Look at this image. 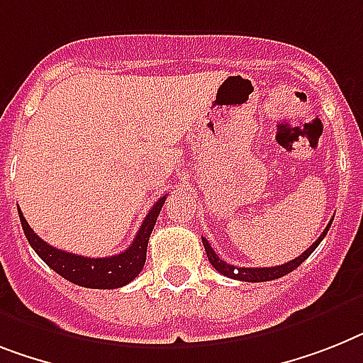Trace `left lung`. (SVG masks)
<instances>
[{"label": "left lung", "instance_id": "left-lung-1", "mask_svg": "<svg viewBox=\"0 0 363 363\" xmlns=\"http://www.w3.org/2000/svg\"><path fill=\"white\" fill-rule=\"evenodd\" d=\"M332 226V220L328 223V226H326L325 230H323V233L319 235V239H317L313 245H311L308 250H304V252L301 254L298 257H295V259H291V262L284 263V265H277V267H235V265H230V263H226L224 259H220V257L215 254V250L211 248V245L208 242V239L202 238V242H203V248H206V254H208V259L209 263L213 265L215 271H218L220 274H224V277L228 278H233V280H242V282H269V280H277V278H282L286 277V274H289L291 271H295L298 265H301L304 259H306L308 256H310L313 250H315L317 247H319V242L325 239V235L328 233V230H330Z\"/></svg>", "mask_w": 363, "mask_h": 363}]
</instances>
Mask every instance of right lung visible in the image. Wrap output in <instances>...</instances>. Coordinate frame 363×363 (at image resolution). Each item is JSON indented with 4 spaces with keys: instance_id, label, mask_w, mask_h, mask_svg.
<instances>
[{
    "instance_id": "1",
    "label": "right lung",
    "mask_w": 363,
    "mask_h": 363,
    "mask_svg": "<svg viewBox=\"0 0 363 363\" xmlns=\"http://www.w3.org/2000/svg\"><path fill=\"white\" fill-rule=\"evenodd\" d=\"M167 196H161L157 202L152 206L146 218L140 224L139 232L135 235L133 242L125 248L122 254L111 257H85L77 254L65 252L59 248L48 245L44 239H40L37 233L33 232L27 224L26 217L20 215L23 233L27 241L33 247V250L40 256V259L46 263L48 267H52L57 274L67 278L68 282L76 284L81 287H91V289H115L130 284L137 278L146 262V248H148V239L152 235V230L155 226V220L160 217V211L163 208Z\"/></svg>"
}]
</instances>
